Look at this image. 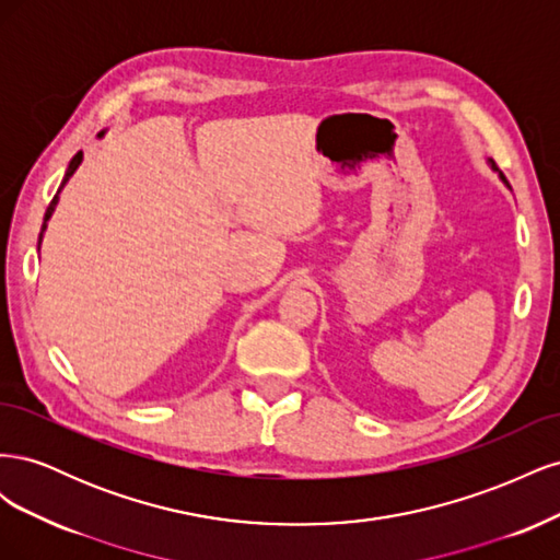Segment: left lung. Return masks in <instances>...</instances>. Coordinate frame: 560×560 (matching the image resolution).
<instances>
[{"instance_id":"1","label":"left lung","mask_w":560,"mask_h":560,"mask_svg":"<svg viewBox=\"0 0 560 560\" xmlns=\"http://www.w3.org/2000/svg\"><path fill=\"white\" fill-rule=\"evenodd\" d=\"M488 165H490V167H493V171H498V165H495V163H488ZM498 175H500V179H502V184L506 186V189H512V186H510V182H506V179H504V175H502V173H498Z\"/></svg>"}]
</instances>
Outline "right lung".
<instances>
[{"instance_id":"add662e5","label":"right lung","mask_w":560,"mask_h":560,"mask_svg":"<svg viewBox=\"0 0 560 560\" xmlns=\"http://www.w3.org/2000/svg\"><path fill=\"white\" fill-rule=\"evenodd\" d=\"M105 132L107 130H103V132H97V138H105ZM81 161H83V154L79 151V154L70 161V165H67V171H65V177H62V184H60V189H58V194L54 196V200H50V206L46 208V214H44V224H42V231H39V241H37V249L42 247V241H44V233H46V226H48V219H50V214L56 212V208H58V200H60V191L65 189V184L70 182V177L77 173V167L81 165Z\"/></svg>"}]
</instances>
